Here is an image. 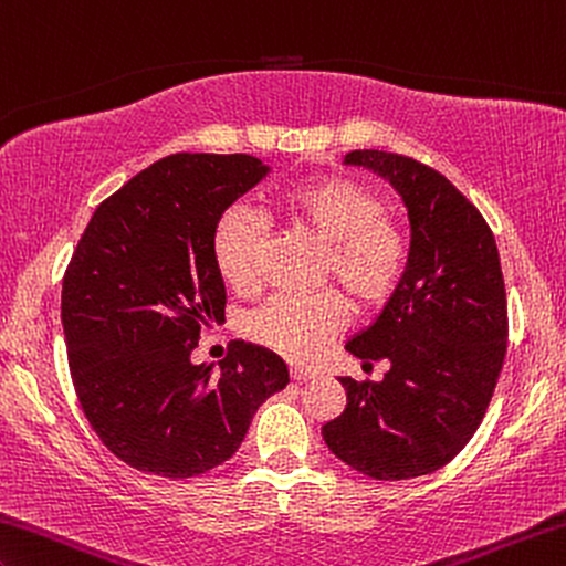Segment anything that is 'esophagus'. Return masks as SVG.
<instances>
[{
	"instance_id": "obj_1",
	"label": "esophagus",
	"mask_w": 566,
	"mask_h": 566,
	"mask_svg": "<svg viewBox=\"0 0 566 566\" xmlns=\"http://www.w3.org/2000/svg\"><path fill=\"white\" fill-rule=\"evenodd\" d=\"M291 377L295 381H311V379H316V374L308 369H301V367H291Z\"/></svg>"
}]
</instances>
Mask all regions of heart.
<instances>
[{"instance_id":"heart-1","label":"heart","mask_w":566,"mask_h":566,"mask_svg":"<svg viewBox=\"0 0 566 566\" xmlns=\"http://www.w3.org/2000/svg\"><path fill=\"white\" fill-rule=\"evenodd\" d=\"M277 212L295 232L324 248L321 281L336 283L354 311H377L392 298L405 273L407 242L369 185L326 174L289 189L277 199ZM265 238V220L248 205H232L217 220L214 265L234 291L258 285ZM344 324V306L332 293L281 295L250 318V336L285 359L313 361Z\"/></svg>"}]
</instances>
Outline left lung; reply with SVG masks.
Masks as SVG:
<instances>
[{
  "mask_svg": "<svg viewBox=\"0 0 566 566\" xmlns=\"http://www.w3.org/2000/svg\"><path fill=\"white\" fill-rule=\"evenodd\" d=\"M402 197L410 258L392 298L344 349L389 361L381 381L338 377L346 407L321 428L332 453L377 481H407L450 463L481 424L506 356L509 318L499 248L481 212L424 164L361 149Z\"/></svg>",
  "mask_w": 566,
  "mask_h": 566,
  "instance_id": "1",
  "label": "left lung"
}]
</instances>
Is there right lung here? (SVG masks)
I'll return each mask as SVG.
<instances>
[{
	"mask_svg": "<svg viewBox=\"0 0 566 566\" xmlns=\"http://www.w3.org/2000/svg\"><path fill=\"white\" fill-rule=\"evenodd\" d=\"M271 171L248 154H171L98 205L63 277L73 385L91 428L136 471L192 478L238 453L258 407L289 385L263 346L195 364L224 318L214 224Z\"/></svg>",
	"mask_w": 566,
	"mask_h": 566,
	"instance_id": "right-lung-1",
	"label": "right lung"
}]
</instances>
